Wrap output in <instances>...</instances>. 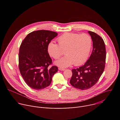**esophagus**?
Returning a JSON list of instances; mask_svg holds the SVG:
<instances>
[{"label":"esophagus","mask_w":120,"mask_h":120,"mask_svg":"<svg viewBox=\"0 0 120 120\" xmlns=\"http://www.w3.org/2000/svg\"><path fill=\"white\" fill-rule=\"evenodd\" d=\"M58 69H59V70H60V71H64V70H65V69H64V68H61V67H59V68H58Z\"/></svg>","instance_id":"34e87169"}]
</instances>
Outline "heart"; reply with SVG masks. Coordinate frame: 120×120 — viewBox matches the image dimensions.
Listing matches in <instances>:
<instances>
[{
    "label": "heart",
    "mask_w": 120,
    "mask_h": 120,
    "mask_svg": "<svg viewBox=\"0 0 120 120\" xmlns=\"http://www.w3.org/2000/svg\"><path fill=\"white\" fill-rule=\"evenodd\" d=\"M58 45L50 42L47 50L50 56L59 59L65 53L64 56L56 62L61 67L69 66L73 64L79 65L87 60L92 45L91 37L87 34L65 33L57 38Z\"/></svg>",
    "instance_id": "obj_1"
}]
</instances>
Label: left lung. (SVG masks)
Here are the masks:
<instances>
[{"mask_svg":"<svg viewBox=\"0 0 120 120\" xmlns=\"http://www.w3.org/2000/svg\"><path fill=\"white\" fill-rule=\"evenodd\" d=\"M93 43L92 54L83 65L72 70L70 83L74 87L84 90L91 88L99 80L105 64L106 49L104 41L94 32L88 31Z\"/></svg>","mask_w":120,"mask_h":120,"instance_id":"1","label":"left lung"}]
</instances>
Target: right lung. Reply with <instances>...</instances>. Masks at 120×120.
<instances>
[{"label": "right lung", "instance_id": "add662e5", "mask_svg": "<svg viewBox=\"0 0 120 120\" xmlns=\"http://www.w3.org/2000/svg\"><path fill=\"white\" fill-rule=\"evenodd\" d=\"M57 33L49 30L33 31L26 36L19 48V67L25 82L31 88L39 90L50 84L54 75L58 71L52 64L47 47Z\"/></svg>", "mask_w": 120, "mask_h": 120}]
</instances>
